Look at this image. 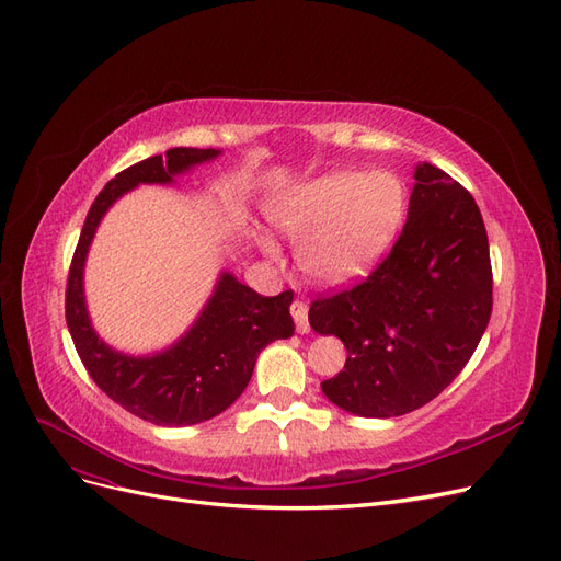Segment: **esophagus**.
I'll return each mask as SVG.
<instances>
[{"instance_id":"esophagus-1","label":"esophagus","mask_w":561,"mask_h":561,"mask_svg":"<svg viewBox=\"0 0 561 561\" xmlns=\"http://www.w3.org/2000/svg\"><path fill=\"white\" fill-rule=\"evenodd\" d=\"M290 311H293V318H295L297 332H299V334H307V332L311 330V325H309V304L297 299V301H293Z\"/></svg>"}]
</instances>
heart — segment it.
<instances>
[{
	"label": "heart",
	"instance_id": "obj_1",
	"mask_svg": "<svg viewBox=\"0 0 561 561\" xmlns=\"http://www.w3.org/2000/svg\"><path fill=\"white\" fill-rule=\"evenodd\" d=\"M407 192L393 173L336 171L304 182L283 194L268 215L274 225L299 241L304 274L325 285L363 276L393 243L404 219ZM271 257L278 245L262 239Z\"/></svg>",
	"mask_w": 561,
	"mask_h": 561
}]
</instances>
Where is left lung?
<instances>
[{
	"instance_id": "8db88e82",
	"label": "left lung",
	"mask_w": 561,
	"mask_h": 561,
	"mask_svg": "<svg viewBox=\"0 0 561 561\" xmlns=\"http://www.w3.org/2000/svg\"><path fill=\"white\" fill-rule=\"evenodd\" d=\"M414 180L386 260L309 309L311 328L348 351L344 371L322 381V393L367 419L402 416L443 393L478 348L494 304L478 203L431 163H419Z\"/></svg>"
}]
</instances>
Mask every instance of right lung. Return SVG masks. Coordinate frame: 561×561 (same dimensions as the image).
<instances>
[{"instance_id":"add662e5","label":"right lung","mask_w":561,"mask_h":561,"mask_svg":"<svg viewBox=\"0 0 561 561\" xmlns=\"http://www.w3.org/2000/svg\"><path fill=\"white\" fill-rule=\"evenodd\" d=\"M219 157V149L175 147L118 173L98 194L83 222L65 293V318L91 379L130 414L157 426H194L222 414L239 398L260 351L295 334L293 290L262 297L225 271L215 293L180 342L154 355H126L107 346L91 325L83 299V262L100 219L138 184H171L175 175Z\"/></svg>"}]
</instances>
